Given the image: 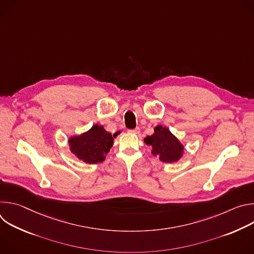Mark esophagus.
I'll return each mask as SVG.
<instances>
[{"label":"esophagus","mask_w":254,"mask_h":254,"mask_svg":"<svg viewBox=\"0 0 254 254\" xmlns=\"http://www.w3.org/2000/svg\"><path fill=\"white\" fill-rule=\"evenodd\" d=\"M139 131H140V129H139L138 127H135L134 129H128V132H129V133H134V134L139 133Z\"/></svg>","instance_id":"esophagus-1"}]
</instances>
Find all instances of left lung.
Wrapping results in <instances>:
<instances>
[{"label": "left lung", "mask_w": 254, "mask_h": 254, "mask_svg": "<svg viewBox=\"0 0 254 254\" xmlns=\"http://www.w3.org/2000/svg\"><path fill=\"white\" fill-rule=\"evenodd\" d=\"M143 141L152 147V154L164 163L178 162L184 155V144L167 127L157 126L154 133L144 137Z\"/></svg>", "instance_id": "1"}]
</instances>
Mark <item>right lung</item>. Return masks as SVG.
I'll use <instances>...</instances> for the list:
<instances>
[{"instance_id":"add662e5","label":"right lung","mask_w":254,"mask_h":254,"mask_svg":"<svg viewBox=\"0 0 254 254\" xmlns=\"http://www.w3.org/2000/svg\"><path fill=\"white\" fill-rule=\"evenodd\" d=\"M114 136L103 126L94 125L85 132L68 138L70 152L86 164H97L105 160V155L114 146Z\"/></svg>"}]
</instances>
